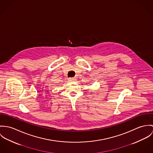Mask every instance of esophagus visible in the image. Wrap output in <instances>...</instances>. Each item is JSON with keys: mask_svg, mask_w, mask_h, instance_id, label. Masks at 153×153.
<instances>
[{"mask_svg": "<svg viewBox=\"0 0 153 153\" xmlns=\"http://www.w3.org/2000/svg\"><path fill=\"white\" fill-rule=\"evenodd\" d=\"M68 82H75L76 80V79L74 78H69L68 79Z\"/></svg>", "mask_w": 153, "mask_h": 153, "instance_id": "1", "label": "esophagus"}]
</instances>
